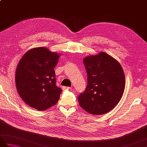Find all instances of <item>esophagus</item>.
Returning a JSON list of instances; mask_svg holds the SVG:
<instances>
[{
  "label": "esophagus",
  "mask_w": 147,
  "mask_h": 147,
  "mask_svg": "<svg viewBox=\"0 0 147 147\" xmlns=\"http://www.w3.org/2000/svg\"><path fill=\"white\" fill-rule=\"evenodd\" d=\"M71 87H68V86H63L62 87V90H71Z\"/></svg>",
  "instance_id": "1"
}]
</instances>
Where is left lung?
Listing matches in <instances>:
<instances>
[{"label":"left lung","instance_id":"left-lung-1","mask_svg":"<svg viewBox=\"0 0 147 147\" xmlns=\"http://www.w3.org/2000/svg\"><path fill=\"white\" fill-rule=\"evenodd\" d=\"M88 76L85 91L78 97L88 113L101 115L111 111L123 96L125 76L116 59L104 52L83 59Z\"/></svg>","mask_w":147,"mask_h":147}]
</instances>
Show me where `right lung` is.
Instances as JSON below:
<instances>
[{"instance_id":"obj_1","label":"right lung","mask_w":147,"mask_h":147,"mask_svg":"<svg viewBox=\"0 0 147 147\" xmlns=\"http://www.w3.org/2000/svg\"><path fill=\"white\" fill-rule=\"evenodd\" d=\"M60 54L45 47L29 50L18 63L15 82L18 94L31 107L45 111L57 104L61 88L56 86L54 68Z\"/></svg>"}]
</instances>
